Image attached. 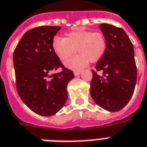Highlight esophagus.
<instances>
[{
  "label": "esophagus",
  "mask_w": 147,
  "mask_h": 147,
  "mask_svg": "<svg viewBox=\"0 0 147 147\" xmlns=\"http://www.w3.org/2000/svg\"><path fill=\"white\" fill-rule=\"evenodd\" d=\"M81 73V71H74V75L75 76H78Z\"/></svg>",
  "instance_id": "obj_1"
}]
</instances>
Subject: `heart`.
Returning a JSON list of instances; mask_svg holds the SVG:
<instances>
[{
    "label": "heart",
    "mask_w": 147,
    "mask_h": 147,
    "mask_svg": "<svg viewBox=\"0 0 147 147\" xmlns=\"http://www.w3.org/2000/svg\"><path fill=\"white\" fill-rule=\"evenodd\" d=\"M52 46L62 61H66L75 54L77 49L79 54L68 60L65 65L72 69H80L89 61L95 62L101 58L107 49V40L100 32L76 30L69 32L66 38H55Z\"/></svg>",
    "instance_id": "1"
}]
</instances>
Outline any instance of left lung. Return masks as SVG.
I'll use <instances>...</instances> for the list:
<instances>
[{
    "instance_id": "obj_1",
    "label": "left lung",
    "mask_w": 147,
    "mask_h": 147,
    "mask_svg": "<svg viewBox=\"0 0 147 147\" xmlns=\"http://www.w3.org/2000/svg\"><path fill=\"white\" fill-rule=\"evenodd\" d=\"M107 49L92 70L90 95L95 104L109 112L123 109L132 98L137 81V69L132 42L121 28L101 24ZM100 71L99 76L97 71Z\"/></svg>"
}]
</instances>
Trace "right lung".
<instances>
[{"label": "right lung", "mask_w": 147, "mask_h": 147, "mask_svg": "<svg viewBox=\"0 0 147 147\" xmlns=\"http://www.w3.org/2000/svg\"><path fill=\"white\" fill-rule=\"evenodd\" d=\"M61 28L43 26L26 32L13 54L18 93L29 109L41 116L54 115L63 108L68 98L67 84L74 78L52 46ZM59 67L62 72L50 75Z\"/></svg>", "instance_id": "add662e5"}]
</instances>
